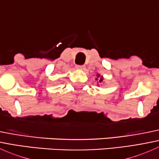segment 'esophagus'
I'll return each mask as SVG.
<instances>
[{
	"label": "esophagus",
	"instance_id": "1",
	"mask_svg": "<svg viewBox=\"0 0 159 159\" xmlns=\"http://www.w3.org/2000/svg\"><path fill=\"white\" fill-rule=\"evenodd\" d=\"M76 68L80 70H84V68H85V66H84V65H77Z\"/></svg>",
	"mask_w": 159,
	"mask_h": 159
}]
</instances>
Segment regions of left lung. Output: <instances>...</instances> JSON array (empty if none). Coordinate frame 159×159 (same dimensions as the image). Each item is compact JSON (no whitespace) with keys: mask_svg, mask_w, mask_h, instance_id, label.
<instances>
[{"mask_svg":"<svg viewBox=\"0 0 159 159\" xmlns=\"http://www.w3.org/2000/svg\"><path fill=\"white\" fill-rule=\"evenodd\" d=\"M99 76H100V75H98V78H99ZM96 80H97V81H99V82H102V78H101L100 79H98V78H96Z\"/></svg>","mask_w":159,"mask_h":159,"instance_id":"obj_1","label":"left lung"}]
</instances>
